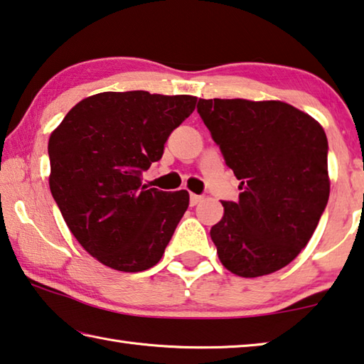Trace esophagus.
<instances>
[{
    "label": "esophagus",
    "instance_id": "esophagus-1",
    "mask_svg": "<svg viewBox=\"0 0 364 364\" xmlns=\"http://www.w3.org/2000/svg\"><path fill=\"white\" fill-rule=\"evenodd\" d=\"M200 200H202V196H197V194H191V196H189V204L193 205V207L199 204Z\"/></svg>",
    "mask_w": 364,
    "mask_h": 364
}]
</instances>
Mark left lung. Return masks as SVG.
Segmentation results:
<instances>
[{"instance_id":"obj_1","label":"left lung","mask_w":364,"mask_h":364,"mask_svg":"<svg viewBox=\"0 0 364 364\" xmlns=\"http://www.w3.org/2000/svg\"><path fill=\"white\" fill-rule=\"evenodd\" d=\"M205 127L237 180V202L210 237L242 278L284 268L310 241L329 199L328 138L311 115L282 101L200 100Z\"/></svg>"}]
</instances>
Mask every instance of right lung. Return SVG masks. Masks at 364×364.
I'll return each mask as SVG.
<instances>
[{
	"mask_svg": "<svg viewBox=\"0 0 364 364\" xmlns=\"http://www.w3.org/2000/svg\"><path fill=\"white\" fill-rule=\"evenodd\" d=\"M196 104L188 95L106 91L80 101L51 133L49 189L73 236L100 263L138 273L162 258L189 193L147 189L141 173L162 159L170 133Z\"/></svg>",
	"mask_w": 364,
	"mask_h": 364,
	"instance_id": "obj_1",
	"label": "right lung"
}]
</instances>
